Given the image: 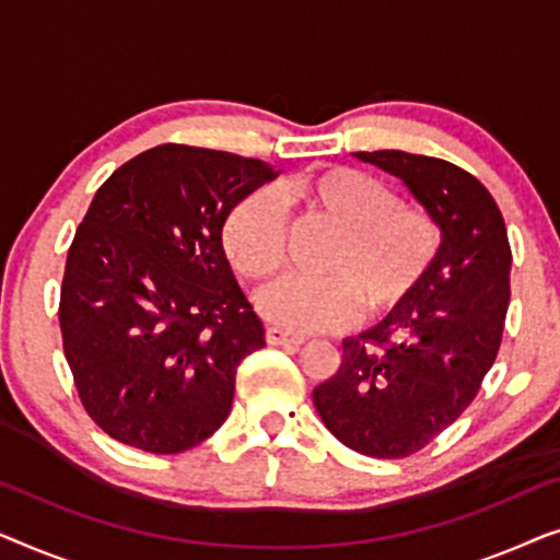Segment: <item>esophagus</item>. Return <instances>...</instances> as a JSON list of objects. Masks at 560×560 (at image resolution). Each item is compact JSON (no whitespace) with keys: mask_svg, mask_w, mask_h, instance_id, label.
<instances>
[{"mask_svg":"<svg viewBox=\"0 0 560 560\" xmlns=\"http://www.w3.org/2000/svg\"><path fill=\"white\" fill-rule=\"evenodd\" d=\"M265 339H267V343H272V347H298V343L305 341L303 336L290 334V331H285V328H280V326H267Z\"/></svg>","mask_w":560,"mask_h":560,"instance_id":"34e87169","label":"esophagus"}]
</instances>
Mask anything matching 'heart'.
Segmentation results:
<instances>
[{"label":"heart","instance_id":"heart-1","mask_svg":"<svg viewBox=\"0 0 560 560\" xmlns=\"http://www.w3.org/2000/svg\"><path fill=\"white\" fill-rule=\"evenodd\" d=\"M305 211L331 221L336 236L320 278H285L257 293V311L290 331H334L364 318H385L412 301L441 247L431 213L397 203L385 183L354 167H324L282 186ZM285 213L270 188L242 196L229 209L221 242L244 278L262 280L285 257Z\"/></svg>","mask_w":560,"mask_h":560}]
</instances>
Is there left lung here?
<instances>
[{"label":"left lung","mask_w":560,"mask_h":560,"mask_svg":"<svg viewBox=\"0 0 560 560\" xmlns=\"http://www.w3.org/2000/svg\"><path fill=\"white\" fill-rule=\"evenodd\" d=\"M354 158L408 186L441 229V247L405 308L343 339L341 366L313 389V405L343 446L405 458L469 408L492 370L510 305L512 252L492 194L471 173L402 150Z\"/></svg>","instance_id":"8db88e82"}]
</instances>
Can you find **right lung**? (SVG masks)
Returning a JSON list of instances; mask_svg holds the SVG:
<instances>
[{
    "label": "right lung",
    "instance_id": "right-lung-1",
    "mask_svg": "<svg viewBox=\"0 0 560 560\" xmlns=\"http://www.w3.org/2000/svg\"><path fill=\"white\" fill-rule=\"evenodd\" d=\"M280 171L232 152L158 144L96 190L66 259L60 331L94 423L148 454L217 433L236 366L265 347L226 262L232 206Z\"/></svg>",
    "mask_w": 560,
    "mask_h": 560
}]
</instances>
